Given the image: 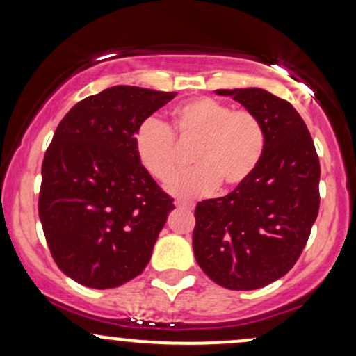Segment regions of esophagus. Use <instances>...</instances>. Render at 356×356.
Segmentation results:
<instances>
[{
    "label": "esophagus",
    "mask_w": 356,
    "mask_h": 356,
    "mask_svg": "<svg viewBox=\"0 0 356 356\" xmlns=\"http://www.w3.org/2000/svg\"><path fill=\"white\" fill-rule=\"evenodd\" d=\"M174 206L179 207V209H187V211L194 209V204L186 202V201H174Z\"/></svg>",
    "instance_id": "obj_1"
}]
</instances>
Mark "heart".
<instances>
[{"label":"heart","instance_id":"obj_1","mask_svg":"<svg viewBox=\"0 0 356 356\" xmlns=\"http://www.w3.org/2000/svg\"><path fill=\"white\" fill-rule=\"evenodd\" d=\"M179 145H194L191 162L195 165L175 175L167 187L179 197H199L219 184L224 191L246 184L261 164L266 132L251 110H232L220 100L195 97L172 110L170 129L149 117L134 134L138 162L159 182L169 181L181 164Z\"/></svg>","mask_w":356,"mask_h":356}]
</instances>
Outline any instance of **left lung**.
<instances>
[{"mask_svg":"<svg viewBox=\"0 0 356 356\" xmlns=\"http://www.w3.org/2000/svg\"><path fill=\"white\" fill-rule=\"evenodd\" d=\"M256 113L266 149L256 172L224 197L195 206L192 248L214 283L263 288L289 271L320 209V159L300 113L263 88L216 90Z\"/></svg>","mask_w":356,"mask_h":356,"instance_id":"obj_1","label":"left lung"}]
</instances>
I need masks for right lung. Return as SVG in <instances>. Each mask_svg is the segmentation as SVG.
Listing matches in <instances>:
<instances>
[{
    "mask_svg": "<svg viewBox=\"0 0 356 356\" xmlns=\"http://www.w3.org/2000/svg\"><path fill=\"white\" fill-rule=\"evenodd\" d=\"M177 95L118 85L73 105L42 165L38 214L56 266L95 289L140 275L174 209L134 149L137 127Z\"/></svg>",
    "mask_w": 356,
    "mask_h": 356,
    "instance_id": "right-lung-1",
    "label": "right lung"
}]
</instances>
